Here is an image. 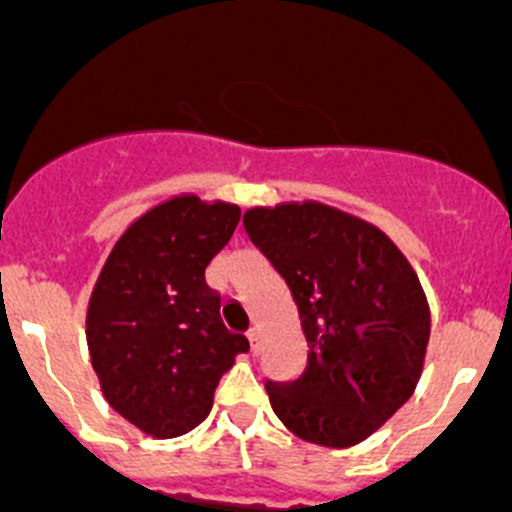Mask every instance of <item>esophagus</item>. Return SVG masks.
<instances>
[{
	"label": "esophagus",
	"instance_id": "obj_1",
	"mask_svg": "<svg viewBox=\"0 0 512 512\" xmlns=\"http://www.w3.org/2000/svg\"><path fill=\"white\" fill-rule=\"evenodd\" d=\"M247 339H250L252 352H257V347H260V327H257V324H252L250 332H247Z\"/></svg>",
	"mask_w": 512,
	"mask_h": 512
}]
</instances>
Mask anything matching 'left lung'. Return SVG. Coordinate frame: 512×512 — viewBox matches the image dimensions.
I'll use <instances>...</instances> for the list:
<instances>
[{"instance_id":"obj_1","label":"left lung","mask_w":512,"mask_h":512,"mask_svg":"<svg viewBox=\"0 0 512 512\" xmlns=\"http://www.w3.org/2000/svg\"><path fill=\"white\" fill-rule=\"evenodd\" d=\"M242 225L287 282L307 339L302 376L265 384L272 409L302 441H366L426 364L431 309L416 270L379 227L322 203L252 208Z\"/></svg>"}]
</instances>
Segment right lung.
Instances as JSON below:
<instances>
[{
    "mask_svg": "<svg viewBox=\"0 0 512 512\" xmlns=\"http://www.w3.org/2000/svg\"><path fill=\"white\" fill-rule=\"evenodd\" d=\"M240 215L223 200H165L126 227L98 272L86 309L91 364L108 404L146 436L203 423L223 374L250 349L205 285Z\"/></svg>",
    "mask_w": 512,
    "mask_h": 512,
    "instance_id": "1",
    "label": "right lung"
}]
</instances>
